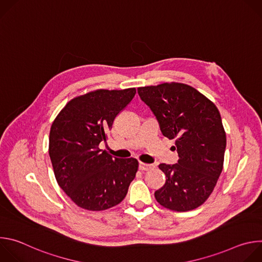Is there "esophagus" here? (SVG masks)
<instances>
[{
    "instance_id": "34e87169",
    "label": "esophagus",
    "mask_w": 262,
    "mask_h": 262,
    "mask_svg": "<svg viewBox=\"0 0 262 262\" xmlns=\"http://www.w3.org/2000/svg\"><path fill=\"white\" fill-rule=\"evenodd\" d=\"M155 166L151 165V164H145V163H142V162L139 163V170H141V171H148V170L152 169Z\"/></svg>"
}]
</instances>
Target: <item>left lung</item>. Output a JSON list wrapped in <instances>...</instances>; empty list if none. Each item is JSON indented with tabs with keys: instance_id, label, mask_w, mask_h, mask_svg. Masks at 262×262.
<instances>
[{
	"instance_id": "left-lung-1",
	"label": "left lung",
	"mask_w": 262,
	"mask_h": 262,
	"mask_svg": "<svg viewBox=\"0 0 262 262\" xmlns=\"http://www.w3.org/2000/svg\"><path fill=\"white\" fill-rule=\"evenodd\" d=\"M150 107L162 134L175 139L177 164H161L166 182L155 193L157 201L175 211H188L203 204L221 175L226 134L220 112L195 88L164 83L138 88Z\"/></svg>"
}]
</instances>
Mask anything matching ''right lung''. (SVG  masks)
<instances>
[{
	"label": "right lung",
	"instance_id": "obj_1",
	"mask_svg": "<svg viewBox=\"0 0 262 262\" xmlns=\"http://www.w3.org/2000/svg\"><path fill=\"white\" fill-rule=\"evenodd\" d=\"M135 94L136 89L128 88L78 96L52 124L49 154L55 177L66 195L84 209L98 211L119 204L136 176V159H118L99 148Z\"/></svg>",
	"mask_w": 262,
	"mask_h": 262
}]
</instances>
